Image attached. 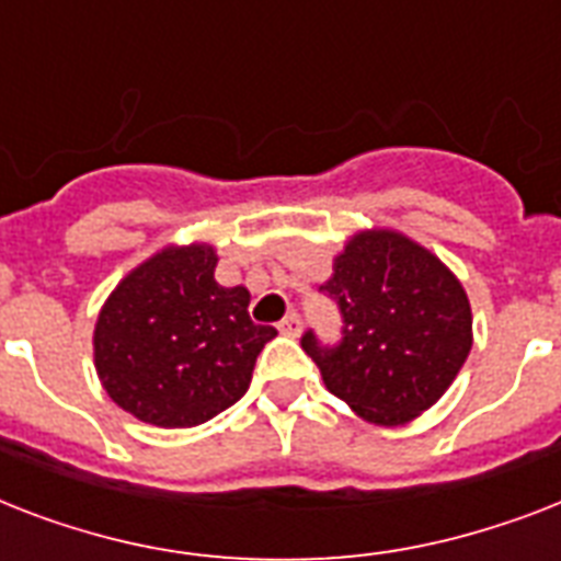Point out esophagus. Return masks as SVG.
<instances>
[{"label":"esophagus","mask_w":561,"mask_h":561,"mask_svg":"<svg viewBox=\"0 0 561 561\" xmlns=\"http://www.w3.org/2000/svg\"><path fill=\"white\" fill-rule=\"evenodd\" d=\"M279 332L285 334V337H297V334L302 332V320H299V314L285 317V320L279 323Z\"/></svg>","instance_id":"34e87169"}]
</instances>
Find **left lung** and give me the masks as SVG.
I'll return each mask as SVG.
<instances>
[{
	"label": "left lung",
	"mask_w": 561,
	"mask_h": 561,
	"mask_svg": "<svg viewBox=\"0 0 561 561\" xmlns=\"http://www.w3.org/2000/svg\"><path fill=\"white\" fill-rule=\"evenodd\" d=\"M320 290L343 314L334 350L302 337L325 390L381 427L408 425L443 399L471 352V306L439 255L399 229H360Z\"/></svg>",
	"instance_id": "8db88e82"
}]
</instances>
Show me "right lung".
Masks as SVG:
<instances>
[{
	"label": "right lung",
	"mask_w": 561,
	"mask_h": 561,
	"mask_svg": "<svg viewBox=\"0 0 561 561\" xmlns=\"http://www.w3.org/2000/svg\"><path fill=\"white\" fill-rule=\"evenodd\" d=\"M211 244H169L136 264L101 306L92 355L101 387L139 422L194 427L250 387L273 325L250 320V290L215 282Z\"/></svg>",
	"instance_id": "obj_1"
}]
</instances>
